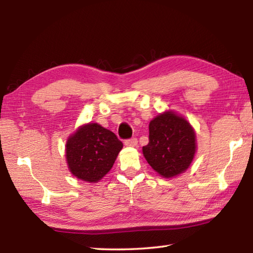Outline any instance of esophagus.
<instances>
[{"label": "esophagus", "instance_id": "obj_1", "mask_svg": "<svg viewBox=\"0 0 253 253\" xmlns=\"http://www.w3.org/2000/svg\"><path fill=\"white\" fill-rule=\"evenodd\" d=\"M126 146H129V147H137V145H138V140L137 138H131V139H127L125 142Z\"/></svg>", "mask_w": 253, "mask_h": 253}]
</instances>
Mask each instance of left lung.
<instances>
[{
	"instance_id": "obj_1",
	"label": "left lung",
	"mask_w": 253,
	"mask_h": 253,
	"mask_svg": "<svg viewBox=\"0 0 253 253\" xmlns=\"http://www.w3.org/2000/svg\"><path fill=\"white\" fill-rule=\"evenodd\" d=\"M148 127L149 143L143 147V154L151 168L165 178L185 172L198 147L190 122L173 110H166L153 118Z\"/></svg>"
}]
</instances>
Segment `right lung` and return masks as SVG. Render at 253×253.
Segmentation results:
<instances>
[{"label": "right lung", "instance_id": "obj_1", "mask_svg": "<svg viewBox=\"0 0 253 253\" xmlns=\"http://www.w3.org/2000/svg\"><path fill=\"white\" fill-rule=\"evenodd\" d=\"M123 143L97 123L79 126L68 137L66 161L70 173L88 183H97L113 168Z\"/></svg>", "mask_w": 253, "mask_h": 253}]
</instances>
